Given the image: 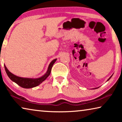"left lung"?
I'll use <instances>...</instances> for the list:
<instances>
[{
  "mask_svg": "<svg viewBox=\"0 0 122 122\" xmlns=\"http://www.w3.org/2000/svg\"><path fill=\"white\" fill-rule=\"evenodd\" d=\"M112 75H111V76H110V77H109V78H108V80H107V81H109V80L110 79V78H111V77H112ZM93 88V89H97V88Z\"/></svg>",
  "mask_w": 122,
  "mask_h": 122,
  "instance_id": "left-lung-1",
  "label": "left lung"
}]
</instances>
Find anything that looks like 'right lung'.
I'll return each instance as SVG.
<instances>
[{"instance_id": "obj_1", "label": "right lung", "mask_w": 122, "mask_h": 122, "mask_svg": "<svg viewBox=\"0 0 122 122\" xmlns=\"http://www.w3.org/2000/svg\"><path fill=\"white\" fill-rule=\"evenodd\" d=\"M56 59L53 60L50 63L48 66V69H47L46 73L45 74V75L41 76L40 77L37 78H24L19 77V76H16L11 73V72L7 69L5 65H4V67H5V69L7 75L12 81L15 82V83L18 84L19 86H21V87L27 89L32 88L39 86V84H40L43 81H44L48 77L49 75H50L51 74V68H52L54 63L55 62V61H56Z\"/></svg>"}]
</instances>
